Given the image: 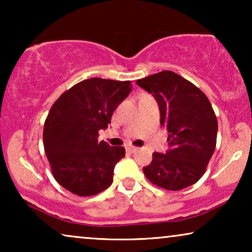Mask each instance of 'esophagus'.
<instances>
[{
  "label": "esophagus",
  "instance_id": "esophagus-1",
  "mask_svg": "<svg viewBox=\"0 0 252 252\" xmlns=\"http://www.w3.org/2000/svg\"><path fill=\"white\" fill-rule=\"evenodd\" d=\"M137 149H139V148H136V147H127V151H128V153H130V154L136 153Z\"/></svg>",
  "mask_w": 252,
  "mask_h": 252
}]
</instances>
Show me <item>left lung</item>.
<instances>
[{
	"label": "left lung",
	"mask_w": 252,
	"mask_h": 252,
	"mask_svg": "<svg viewBox=\"0 0 252 252\" xmlns=\"http://www.w3.org/2000/svg\"><path fill=\"white\" fill-rule=\"evenodd\" d=\"M136 84L156 98L171 147L166 154H153V161L143 167L144 175L166 190L196 184L205 173L217 143L218 122L209 98L172 71L139 79Z\"/></svg>",
	"instance_id": "obj_1"
}]
</instances>
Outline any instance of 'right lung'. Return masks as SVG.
Returning <instances> with one entry per match:
<instances>
[{"instance_id":"add662e5","label":"right lung","mask_w":252,"mask_h":252,"mask_svg":"<svg viewBox=\"0 0 252 252\" xmlns=\"http://www.w3.org/2000/svg\"><path fill=\"white\" fill-rule=\"evenodd\" d=\"M132 91L130 81L91 78L64 92L43 126V146L58 184L78 196H93L111 186L113 168L125 148L97 140L113 111Z\"/></svg>"}]
</instances>
